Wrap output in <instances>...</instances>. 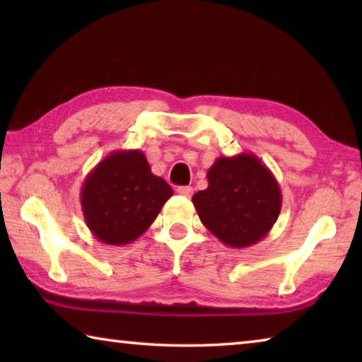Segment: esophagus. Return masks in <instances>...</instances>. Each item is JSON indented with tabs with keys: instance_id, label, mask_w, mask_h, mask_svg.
<instances>
[{
	"instance_id": "1",
	"label": "esophagus",
	"mask_w": 362,
	"mask_h": 362,
	"mask_svg": "<svg viewBox=\"0 0 362 362\" xmlns=\"http://www.w3.org/2000/svg\"><path fill=\"white\" fill-rule=\"evenodd\" d=\"M177 193L185 196V198H189L193 194V188L192 187H179L177 188Z\"/></svg>"
}]
</instances>
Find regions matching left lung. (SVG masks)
Returning a JSON list of instances; mask_svg holds the SVG:
<instances>
[{"mask_svg":"<svg viewBox=\"0 0 362 362\" xmlns=\"http://www.w3.org/2000/svg\"><path fill=\"white\" fill-rule=\"evenodd\" d=\"M207 182L192 201L203 225L226 246H254L276 223L283 203L279 183L252 153L217 158Z\"/></svg>","mask_w":362,"mask_h":362,"instance_id":"obj_1","label":"left lung"}]
</instances>
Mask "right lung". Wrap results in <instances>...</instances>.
<instances>
[{"label":"right lung","instance_id":"add662e5","mask_svg":"<svg viewBox=\"0 0 362 362\" xmlns=\"http://www.w3.org/2000/svg\"><path fill=\"white\" fill-rule=\"evenodd\" d=\"M173 193L142 151L116 150L84 179L81 209L95 240L124 246L150 228Z\"/></svg>","mask_w":362,"mask_h":362}]
</instances>
